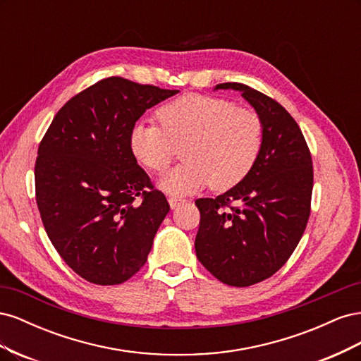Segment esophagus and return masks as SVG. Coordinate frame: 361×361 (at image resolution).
Returning <instances> with one entry per match:
<instances>
[{"label":"esophagus","mask_w":361,"mask_h":361,"mask_svg":"<svg viewBox=\"0 0 361 361\" xmlns=\"http://www.w3.org/2000/svg\"><path fill=\"white\" fill-rule=\"evenodd\" d=\"M183 203H187V200H182V199H174V197H170L169 199V204L171 209H178L179 206H182Z\"/></svg>","instance_id":"esophagus-1"}]
</instances>
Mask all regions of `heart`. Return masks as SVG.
I'll return each instance as SVG.
<instances>
[{
	"label": "heart",
	"mask_w": 361,
	"mask_h": 361,
	"mask_svg": "<svg viewBox=\"0 0 361 361\" xmlns=\"http://www.w3.org/2000/svg\"><path fill=\"white\" fill-rule=\"evenodd\" d=\"M161 125H135L129 145L145 167L164 173L176 147L183 164L159 180V188L183 197L212 185L228 190L253 170L264 146V123L250 110L223 97L185 94L159 108Z\"/></svg>",
	"instance_id": "heart-1"
}]
</instances>
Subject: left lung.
<instances>
[{
  "instance_id": "left-lung-1",
  "label": "left lung",
  "mask_w": 361,
  "mask_h": 361,
  "mask_svg": "<svg viewBox=\"0 0 361 361\" xmlns=\"http://www.w3.org/2000/svg\"><path fill=\"white\" fill-rule=\"evenodd\" d=\"M241 92L264 123V146L248 176L216 199H199L195 255L214 277L245 288L286 264L307 226L313 188L310 150L300 126L279 102L248 85Z\"/></svg>"
}]
</instances>
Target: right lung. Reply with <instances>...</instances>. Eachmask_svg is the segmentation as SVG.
Instances as JSON below:
<instances>
[{"label": "right lung", "mask_w": 361, "mask_h": 361, "mask_svg": "<svg viewBox=\"0 0 361 361\" xmlns=\"http://www.w3.org/2000/svg\"><path fill=\"white\" fill-rule=\"evenodd\" d=\"M176 93L105 78L61 106L39 146L43 226L63 260L94 285H120L138 272L170 211L129 138L146 110Z\"/></svg>", "instance_id": "add662e5"}]
</instances>
